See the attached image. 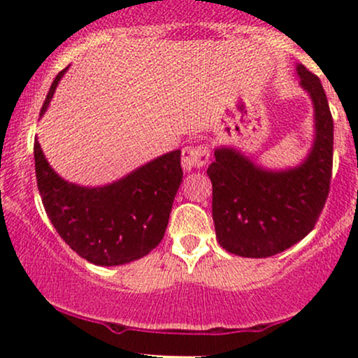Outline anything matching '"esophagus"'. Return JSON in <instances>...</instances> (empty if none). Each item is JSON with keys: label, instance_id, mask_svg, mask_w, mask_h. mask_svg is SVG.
<instances>
[{"label": "esophagus", "instance_id": "34e87169", "mask_svg": "<svg viewBox=\"0 0 358 358\" xmlns=\"http://www.w3.org/2000/svg\"><path fill=\"white\" fill-rule=\"evenodd\" d=\"M210 159V150L205 145H190L185 146L182 151V166L187 171H192L193 168H202Z\"/></svg>", "mask_w": 358, "mask_h": 358}]
</instances>
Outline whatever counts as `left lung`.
<instances>
[{"label": "left lung", "instance_id": "8db88e82", "mask_svg": "<svg viewBox=\"0 0 358 358\" xmlns=\"http://www.w3.org/2000/svg\"><path fill=\"white\" fill-rule=\"evenodd\" d=\"M296 72L315 108V141L305 162L273 171L232 148H219L207 170L217 239L236 256L269 257L289 249L313 231L330 192L334 119L327 94L305 65H296Z\"/></svg>", "mask_w": 358, "mask_h": 358}]
</instances>
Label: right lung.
<instances>
[{"label": "right lung", "instance_id": "right-lung-1", "mask_svg": "<svg viewBox=\"0 0 358 358\" xmlns=\"http://www.w3.org/2000/svg\"><path fill=\"white\" fill-rule=\"evenodd\" d=\"M67 69L52 82L40 116ZM35 173L48 219L85 261L121 266L150 254L165 236L171 205L182 183V151L175 150L106 187H79L60 178L35 139Z\"/></svg>", "mask_w": 358, "mask_h": 358}]
</instances>
